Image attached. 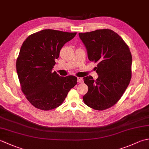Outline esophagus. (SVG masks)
<instances>
[{"label":"esophagus","instance_id":"esophagus-1","mask_svg":"<svg viewBox=\"0 0 149 149\" xmlns=\"http://www.w3.org/2000/svg\"><path fill=\"white\" fill-rule=\"evenodd\" d=\"M77 82L79 83H83L84 82L83 79L81 77H77Z\"/></svg>","mask_w":149,"mask_h":149}]
</instances>
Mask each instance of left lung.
Wrapping results in <instances>:
<instances>
[{
    "label": "left lung",
    "mask_w": 149,
    "mask_h": 149,
    "mask_svg": "<svg viewBox=\"0 0 149 149\" xmlns=\"http://www.w3.org/2000/svg\"><path fill=\"white\" fill-rule=\"evenodd\" d=\"M88 50L90 61L97 63L96 80L91 75L83 77L88 87L83 96L84 104L102 111L120 99L131 81L132 55L128 45L111 29H97L79 33Z\"/></svg>",
    "instance_id": "left-lung-1"
}]
</instances>
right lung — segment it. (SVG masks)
<instances>
[{
    "label": "right lung",
    "mask_w": 149,
    "mask_h": 149,
    "mask_svg": "<svg viewBox=\"0 0 149 149\" xmlns=\"http://www.w3.org/2000/svg\"><path fill=\"white\" fill-rule=\"evenodd\" d=\"M77 33L44 29L24 41L16 63L22 91L36 108L49 111L61 106L77 84L74 75L60 77L52 70L60 50Z\"/></svg>",
    "instance_id": "obj_1"
}]
</instances>
